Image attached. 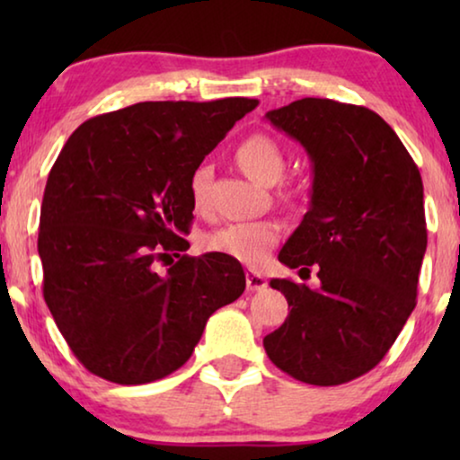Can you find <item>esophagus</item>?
Instances as JSON below:
<instances>
[{"label":"esophagus","mask_w":460,"mask_h":460,"mask_svg":"<svg viewBox=\"0 0 460 460\" xmlns=\"http://www.w3.org/2000/svg\"><path fill=\"white\" fill-rule=\"evenodd\" d=\"M268 287V280L263 279L261 272H257V270H247V288L249 291H261V288Z\"/></svg>","instance_id":"1"}]
</instances>
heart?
<instances>
[{
	"mask_svg": "<svg viewBox=\"0 0 460 460\" xmlns=\"http://www.w3.org/2000/svg\"><path fill=\"white\" fill-rule=\"evenodd\" d=\"M236 163L257 184L270 186L285 173L287 156L272 136L253 134L238 144ZM209 180L211 167L207 163H200L190 175V194L197 209L205 205ZM280 236L282 230L276 222H238L207 234L205 249L219 255H228L232 260L247 263V266H257L279 244Z\"/></svg>",
	"mask_w": 460,
	"mask_h": 460,
	"instance_id": "obj_1",
	"label": "heart"
}]
</instances>
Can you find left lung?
<instances>
[{"instance_id":"1","label":"left lung","mask_w":460,"mask_h":460,"mask_svg":"<svg viewBox=\"0 0 460 460\" xmlns=\"http://www.w3.org/2000/svg\"><path fill=\"white\" fill-rule=\"evenodd\" d=\"M266 119L314 169L310 209L279 260L301 276L318 270L320 287L270 280L291 312L263 348L293 379L341 385L383 360L417 305L423 180L395 131L364 106L301 98Z\"/></svg>"}]
</instances>
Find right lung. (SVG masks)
Wrapping results in <instances>:
<instances>
[{"label": "right lung", "instance_id": "add662e5", "mask_svg": "<svg viewBox=\"0 0 460 460\" xmlns=\"http://www.w3.org/2000/svg\"><path fill=\"white\" fill-rule=\"evenodd\" d=\"M255 106L137 102L81 123L60 150L37 238L43 299L90 373L119 385L172 375L211 314L243 295L244 272L228 255H181L165 275L154 261L186 251L190 175Z\"/></svg>", "mask_w": 460, "mask_h": 460}]
</instances>
